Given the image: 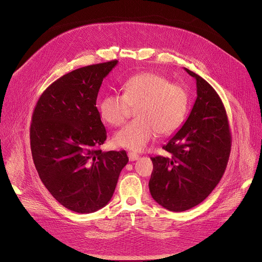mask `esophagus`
Instances as JSON below:
<instances>
[{
	"label": "esophagus",
	"instance_id": "obj_1",
	"mask_svg": "<svg viewBox=\"0 0 262 262\" xmlns=\"http://www.w3.org/2000/svg\"><path fill=\"white\" fill-rule=\"evenodd\" d=\"M128 159L130 160V161H135V160H138L139 159V154H137V153H135V152H128Z\"/></svg>",
	"mask_w": 262,
	"mask_h": 262
}]
</instances>
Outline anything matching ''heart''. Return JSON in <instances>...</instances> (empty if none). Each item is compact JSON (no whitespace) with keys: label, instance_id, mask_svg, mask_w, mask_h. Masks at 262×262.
I'll use <instances>...</instances> for the list:
<instances>
[{"label":"heart","instance_id":"1","mask_svg":"<svg viewBox=\"0 0 262 262\" xmlns=\"http://www.w3.org/2000/svg\"><path fill=\"white\" fill-rule=\"evenodd\" d=\"M122 95L108 94L99 103L102 119L112 126H120L135 109V120L118 130L116 146L142 151L156 136L176 132L184 122L189 98L179 84L154 73L135 75L122 84Z\"/></svg>","mask_w":262,"mask_h":262}]
</instances>
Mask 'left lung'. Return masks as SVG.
<instances>
[{
  "mask_svg": "<svg viewBox=\"0 0 262 262\" xmlns=\"http://www.w3.org/2000/svg\"><path fill=\"white\" fill-rule=\"evenodd\" d=\"M196 81V100L182 125L163 149L169 156L151 157L149 190L153 200L172 212L189 210L214 190L229 158L231 136L223 103L201 76L184 68Z\"/></svg>",
  "mask_w": 262,
  "mask_h": 262,
  "instance_id": "obj_1",
  "label": "left lung"
}]
</instances>
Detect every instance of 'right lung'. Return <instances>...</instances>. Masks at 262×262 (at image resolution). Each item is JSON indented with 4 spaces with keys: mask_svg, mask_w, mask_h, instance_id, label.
Wrapping results in <instances>:
<instances>
[{
    "mask_svg": "<svg viewBox=\"0 0 262 262\" xmlns=\"http://www.w3.org/2000/svg\"><path fill=\"white\" fill-rule=\"evenodd\" d=\"M118 60L83 67L54 81L40 97L32 118L31 149L39 177L64 208L94 213L112 199L124 150L102 152L107 139L97 98Z\"/></svg>",
    "mask_w": 262,
    "mask_h": 262,
    "instance_id": "obj_1",
    "label": "right lung"
}]
</instances>
